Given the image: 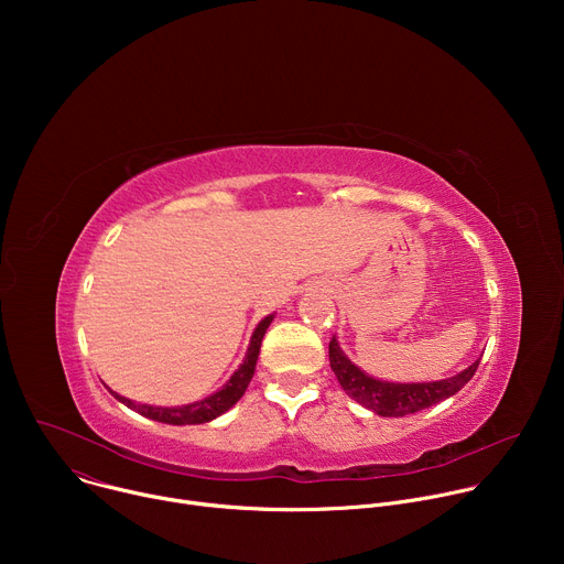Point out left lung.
<instances>
[{"label": "left lung", "instance_id": "8db88e82", "mask_svg": "<svg viewBox=\"0 0 564 564\" xmlns=\"http://www.w3.org/2000/svg\"><path fill=\"white\" fill-rule=\"evenodd\" d=\"M328 352H330V368L335 370L341 388L355 401H359L361 406L370 409L372 413H377L381 417H404V415L417 413L422 409H429L442 399H448L451 394H455L470 381V377L475 375V370L479 366V361H475L464 372L442 379V381H433V383H388V381H379V379H372L366 372H361L341 352L335 337L330 341Z\"/></svg>", "mask_w": 564, "mask_h": 564}]
</instances>
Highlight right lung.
I'll return each mask as SVG.
<instances>
[{"mask_svg": "<svg viewBox=\"0 0 564 564\" xmlns=\"http://www.w3.org/2000/svg\"><path fill=\"white\" fill-rule=\"evenodd\" d=\"M272 324V314L265 316L261 324L257 326L254 335H252V341H250V348H248V355L243 359V364H240V368L231 375V379L214 394H209L207 399L203 401H196V404H187V406H178V409H160V406H147V404H135V401L131 399H124L120 397L118 392H111L116 399H120L124 406H129L131 411L140 413L142 417H149V420H155V422H163V424H176V426H183V424H205L209 420H216L218 415H223L225 411H229L236 401L243 397L246 388L250 386L252 377H254V368H257V359H259V350H261V341H263V335L268 330V326Z\"/></svg>", "mask_w": 564, "mask_h": 564, "instance_id": "right-lung-1", "label": "right lung"}]
</instances>
